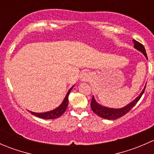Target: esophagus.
Returning <instances> with one entry per match:
<instances>
[{
    "instance_id": "1",
    "label": "esophagus",
    "mask_w": 154,
    "mask_h": 154,
    "mask_svg": "<svg viewBox=\"0 0 154 154\" xmlns=\"http://www.w3.org/2000/svg\"><path fill=\"white\" fill-rule=\"evenodd\" d=\"M91 77H90L89 73L87 71H83L80 74V80L83 82H87L90 80Z\"/></svg>"
}]
</instances>
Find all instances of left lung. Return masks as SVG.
Wrapping results in <instances>:
<instances>
[{"mask_svg": "<svg viewBox=\"0 0 154 154\" xmlns=\"http://www.w3.org/2000/svg\"><path fill=\"white\" fill-rule=\"evenodd\" d=\"M133 43H134V48H136V50H138L139 51L142 52L147 60V54H146L145 48H144V46L142 45L141 43L136 41L135 39H133ZM146 85L144 86L142 92L139 94V95L137 97H136V99H134L133 101L130 102V103H128L127 106L119 109L109 108V107L102 106V105L99 104V103L96 101V100L94 99V97L93 96L91 101V110H92L97 116H98L99 117L103 118V119H108V120H116V119H119V118L122 117V116H125V114H127L128 112L130 111V109L137 103V102L139 101V99L141 98L142 95L143 94Z\"/></svg>", "mask_w": 154, "mask_h": 154, "instance_id": "obj_1", "label": "left lung"}]
</instances>
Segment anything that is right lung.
I'll list each match as a JSON object with an SVG mask.
<instances>
[{
    "instance_id": "right-lung-1",
    "label": "right lung",
    "mask_w": 154,
    "mask_h": 154,
    "mask_svg": "<svg viewBox=\"0 0 154 154\" xmlns=\"http://www.w3.org/2000/svg\"><path fill=\"white\" fill-rule=\"evenodd\" d=\"M74 86V85L68 90V91L67 92V94H66V97H65L64 100L62 102L61 104H60L58 107H57L56 109H54L51 110V111L48 112H34L29 111V112L31 114L33 115V116L43 119H55L60 117V116L66 112V108H67L68 105V94H70L71 89H72Z\"/></svg>"
}]
</instances>
